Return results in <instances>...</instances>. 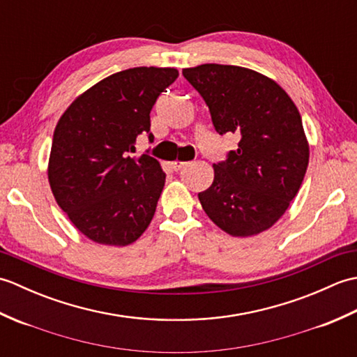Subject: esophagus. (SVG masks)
Instances as JSON below:
<instances>
[{"label": "esophagus", "mask_w": 357, "mask_h": 357, "mask_svg": "<svg viewBox=\"0 0 357 357\" xmlns=\"http://www.w3.org/2000/svg\"><path fill=\"white\" fill-rule=\"evenodd\" d=\"M188 162H185V161H179V159H176V161H173L172 162V167H173V170L174 172H178V170H181V169H183V167L184 165H187Z\"/></svg>", "instance_id": "1"}]
</instances>
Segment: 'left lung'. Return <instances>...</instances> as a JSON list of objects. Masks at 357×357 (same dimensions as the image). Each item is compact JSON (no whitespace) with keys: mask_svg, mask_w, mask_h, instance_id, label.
Listing matches in <instances>:
<instances>
[{"mask_svg":"<svg viewBox=\"0 0 357 357\" xmlns=\"http://www.w3.org/2000/svg\"><path fill=\"white\" fill-rule=\"evenodd\" d=\"M183 75L207 102L216 132L241 135L198 195L204 211L233 238L268 230L290 207L308 167L298 107L275 79L247 67L201 64Z\"/></svg>","mask_w":357,"mask_h":357,"instance_id":"obj_1","label":"left lung"}]
</instances>
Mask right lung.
<instances>
[{
  "label": "right lung",
  "mask_w": 357,
  "mask_h": 357,
  "mask_svg": "<svg viewBox=\"0 0 357 357\" xmlns=\"http://www.w3.org/2000/svg\"><path fill=\"white\" fill-rule=\"evenodd\" d=\"M178 75L173 67L113 73L81 93L58 121L47 165L52 193L96 244L130 245L153 219L165 173L155 158L128 153L139 135L150 133V110Z\"/></svg>",
  "instance_id": "add662e5"
}]
</instances>
